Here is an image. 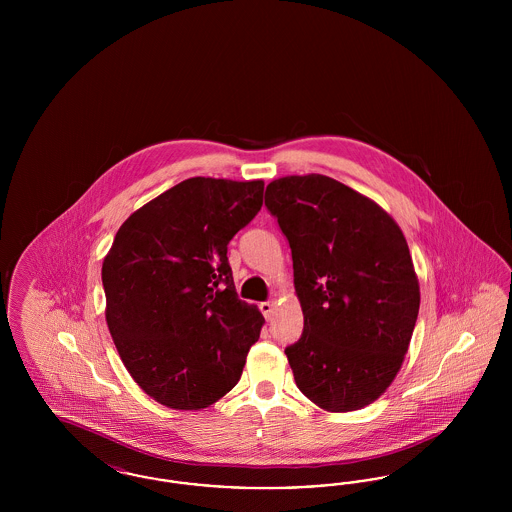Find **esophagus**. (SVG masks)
Segmentation results:
<instances>
[{"mask_svg": "<svg viewBox=\"0 0 512 512\" xmlns=\"http://www.w3.org/2000/svg\"><path fill=\"white\" fill-rule=\"evenodd\" d=\"M259 309H261V313L265 315V318L270 320L272 313H274V303H272V301H263V303L259 305Z\"/></svg>", "mask_w": 512, "mask_h": 512, "instance_id": "1", "label": "esophagus"}]
</instances>
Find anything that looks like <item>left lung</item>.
<instances>
[{"instance_id":"left-lung-1","label":"left lung","mask_w":512,"mask_h":512,"mask_svg":"<svg viewBox=\"0 0 512 512\" xmlns=\"http://www.w3.org/2000/svg\"><path fill=\"white\" fill-rule=\"evenodd\" d=\"M265 205L292 249L303 334L286 355L297 388L330 413L390 388L420 307L409 245L372 199L324 174L272 180Z\"/></svg>"}]
</instances>
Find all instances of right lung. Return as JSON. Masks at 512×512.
<instances>
[{
	"mask_svg": "<svg viewBox=\"0 0 512 512\" xmlns=\"http://www.w3.org/2000/svg\"><path fill=\"white\" fill-rule=\"evenodd\" d=\"M263 180L195 176L122 222L103 259L105 318L122 363L157 403L199 411L232 390L265 318L238 299L228 244Z\"/></svg>",
	"mask_w": 512,
	"mask_h": 512,
	"instance_id": "right-lung-1",
	"label": "right lung"
}]
</instances>
